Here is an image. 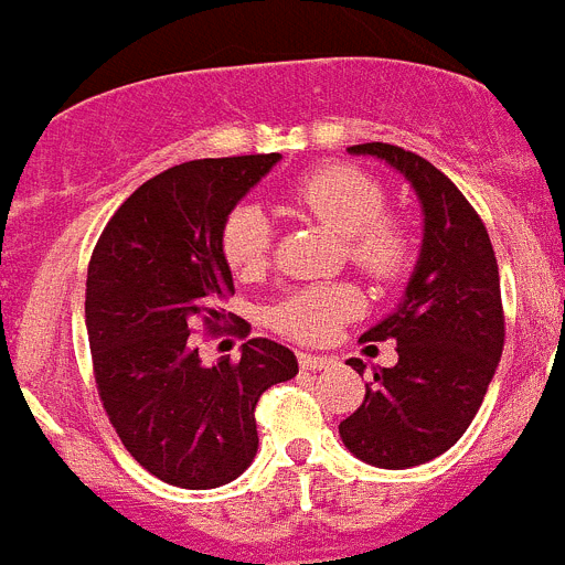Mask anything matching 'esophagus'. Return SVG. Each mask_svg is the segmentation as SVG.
<instances>
[{
    "label": "esophagus",
    "instance_id": "1",
    "mask_svg": "<svg viewBox=\"0 0 565 565\" xmlns=\"http://www.w3.org/2000/svg\"><path fill=\"white\" fill-rule=\"evenodd\" d=\"M297 359L302 371H326V367L333 364L331 356H317V353H299Z\"/></svg>",
    "mask_w": 565,
    "mask_h": 565
}]
</instances>
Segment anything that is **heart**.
Here are the masks:
<instances>
[{"label": "heart", "mask_w": 565, "mask_h": 565, "mask_svg": "<svg viewBox=\"0 0 565 565\" xmlns=\"http://www.w3.org/2000/svg\"><path fill=\"white\" fill-rule=\"evenodd\" d=\"M288 203L331 232L342 234V246L353 266L373 279L402 277L413 263V234L407 223L384 214V189L362 169L326 163L302 174L288 189ZM221 254L237 277L263 271L271 254V221L257 203H239L221 228ZM362 306L351 282L299 286L268 306L266 322L297 342H326Z\"/></svg>", "instance_id": "1"}]
</instances>
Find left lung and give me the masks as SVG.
<instances>
[{
    "mask_svg": "<svg viewBox=\"0 0 565 565\" xmlns=\"http://www.w3.org/2000/svg\"><path fill=\"white\" fill-rule=\"evenodd\" d=\"M404 174L422 203L424 237L393 313L362 339H396L398 362L373 367L364 402L339 424L364 463L411 469L447 452L476 418L503 353L498 259L478 212L430 161L393 143H356ZM364 373L362 359L348 362Z\"/></svg>",
    "mask_w": 565,
    "mask_h": 565,
    "instance_id": "left-lung-1",
    "label": "left lung"
}]
</instances>
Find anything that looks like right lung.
Listing matches in <instances>:
<instances>
[{
  "mask_svg": "<svg viewBox=\"0 0 565 565\" xmlns=\"http://www.w3.org/2000/svg\"><path fill=\"white\" fill-rule=\"evenodd\" d=\"M279 158H203L154 174L109 217L89 257L84 319L98 396L129 456L172 487L243 476L257 456L259 396L299 371L286 344L263 337L243 344L239 362L206 367L189 337L226 319L234 279L221 228Z\"/></svg>",
  "mask_w": 565,
  "mask_h": 565,
  "instance_id": "obj_1",
  "label": "right lung"
}]
</instances>
